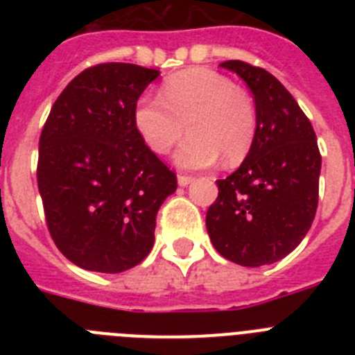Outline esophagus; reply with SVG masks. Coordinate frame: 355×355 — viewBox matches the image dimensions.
<instances>
[{"label":"esophagus","mask_w":355,"mask_h":355,"mask_svg":"<svg viewBox=\"0 0 355 355\" xmlns=\"http://www.w3.org/2000/svg\"><path fill=\"white\" fill-rule=\"evenodd\" d=\"M192 181H193L192 175H178V184H180V187H188Z\"/></svg>","instance_id":"34e87169"}]
</instances>
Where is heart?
I'll return each mask as SVG.
<instances>
[{
    "mask_svg": "<svg viewBox=\"0 0 355 355\" xmlns=\"http://www.w3.org/2000/svg\"><path fill=\"white\" fill-rule=\"evenodd\" d=\"M135 128L156 155H167L184 130L190 137L174 153L184 171H200L222 158L227 167L243 162L256 139V110L227 78L188 69L168 78L162 97L142 96L135 105Z\"/></svg>",
    "mask_w": 355,
    "mask_h": 355,
    "instance_id": "1",
    "label": "heart"
}]
</instances>
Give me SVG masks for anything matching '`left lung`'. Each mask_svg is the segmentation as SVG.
<instances>
[{
  "label": "left lung",
  "mask_w": 355,
  "mask_h": 355,
  "mask_svg": "<svg viewBox=\"0 0 355 355\" xmlns=\"http://www.w3.org/2000/svg\"><path fill=\"white\" fill-rule=\"evenodd\" d=\"M220 67L245 81L256 105V139L240 167L216 181L206 213L216 252L241 266L283 259L315 218L322 168L309 119L283 83L261 67L229 60Z\"/></svg>",
  "instance_id": "8db88e82"
}]
</instances>
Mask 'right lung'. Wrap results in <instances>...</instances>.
<instances>
[{"label":"right lung","mask_w":355,"mask_h":355,"mask_svg":"<svg viewBox=\"0 0 355 355\" xmlns=\"http://www.w3.org/2000/svg\"><path fill=\"white\" fill-rule=\"evenodd\" d=\"M156 69L101 64L58 96L39 142L37 183L53 241L80 268L119 274L155 243L175 174L144 144L135 105Z\"/></svg>","instance_id":"right-lung-1"}]
</instances>
